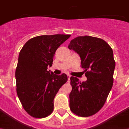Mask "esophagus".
Masks as SVG:
<instances>
[{"instance_id": "esophagus-1", "label": "esophagus", "mask_w": 129, "mask_h": 129, "mask_svg": "<svg viewBox=\"0 0 129 129\" xmlns=\"http://www.w3.org/2000/svg\"><path fill=\"white\" fill-rule=\"evenodd\" d=\"M68 82L70 83V75H68Z\"/></svg>"}]
</instances>
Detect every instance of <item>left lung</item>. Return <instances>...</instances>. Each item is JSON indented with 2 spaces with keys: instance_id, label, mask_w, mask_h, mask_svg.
<instances>
[{
  "instance_id": "1",
  "label": "left lung",
  "mask_w": 129,
  "mask_h": 129,
  "mask_svg": "<svg viewBox=\"0 0 129 129\" xmlns=\"http://www.w3.org/2000/svg\"><path fill=\"white\" fill-rule=\"evenodd\" d=\"M68 48L79 55L87 79L81 82L77 77H70V109L79 117H90L103 107L113 87L115 67L113 50L103 39L89 36L75 38Z\"/></svg>"
}]
</instances>
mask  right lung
I'll list each match as a JSON object with an SVG mask.
<instances>
[{"label":"right lung","instance_id":"1","mask_svg":"<svg viewBox=\"0 0 129 129\" xmlns=\"http://www.w3.org/2000/svg\"><path fill=\"white\" fill-rule=\"evenodd\" d=\"M70 34L36 36L21 49L16 69V92L23 108L34 118H44L54 111V99L68 81L66 74L48 71L55 51Z\"/></svg>","mask_w":129,"mask_h":129}]
</instances>
